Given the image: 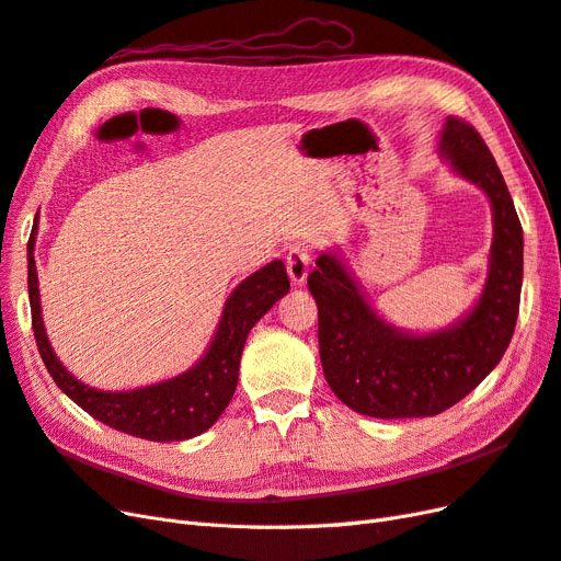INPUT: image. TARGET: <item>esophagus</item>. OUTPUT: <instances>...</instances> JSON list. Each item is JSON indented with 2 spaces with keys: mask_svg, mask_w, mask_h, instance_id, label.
Returning a JSON list of instances; mask_svg holds the SVG:
<instances>
[{
  "mask_svg": "<svg viewBox=\"0 0 561 561\" xmlns=\"http://www.w3.org/2000/svg\"><path fill=\"white\" fill-rule=\"evenodd\" d=\"M313 262V245L307 241H299L295 243L290 250H287V274H290V280L295 285H301L309 276V266Z\"/></svg>",
  "mask_w": 561,
  "mask_h": 561,
  "instance_id": "obj_1",
  "label": "esophagus"
}]
</instances>
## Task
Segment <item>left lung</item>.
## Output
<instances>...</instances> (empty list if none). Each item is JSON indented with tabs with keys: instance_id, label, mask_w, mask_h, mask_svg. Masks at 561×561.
<instances>
[{
	"instance_id": "1",
	"label": "left lung",
	"mask_w": 561,
	"mask_h": 561,
	"mask_svg": "<svg viewBox=\"0 0 561 561\" xmlns=\"http://www.w3.org/2000/svg\"><path fill=\"white\" fill-rule=\"evenodd\" d=\"M437 151L458 178L480 186L494 215L489 274L466 316L428 334L390 325L332 250L309 276L322 371L334 396L365 416L419 419L449 410L499 365L515 332L524 236L511 192L480 133L461 118H447Z\"/></svg>"
}]
</instances>
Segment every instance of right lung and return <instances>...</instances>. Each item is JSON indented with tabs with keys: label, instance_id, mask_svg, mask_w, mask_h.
Returning a JSON list of instances; mask_svg holds the SVG:
<instances>
[{
	"label": "right lung",
	"instance_id": "1",
	"mask_svg": "<svg viewBox=\"0 0 561 561\" xmlns=\"http://www.w3.org/2000/svg\"><path fill=\"white\" fill-rule=\"evenodd\" d=\"M39 213L27 241V293L32 307V330H35L42 360L62 393L75 400L83 412L103 421L105 426L122 433L154 439V443H178L206 433L222 416L239 383L241 353L250 330L274 304L290 290L287 271L280 260L268 262L254 271L225 301L222 318L208 351L201 360L182 375L133 390H98L72 377L58 360L46 336L39 280L35 264V236Z\"/></svg>",
	"mask_w": 561,
	"mask_h": 561
}]
</instances>
